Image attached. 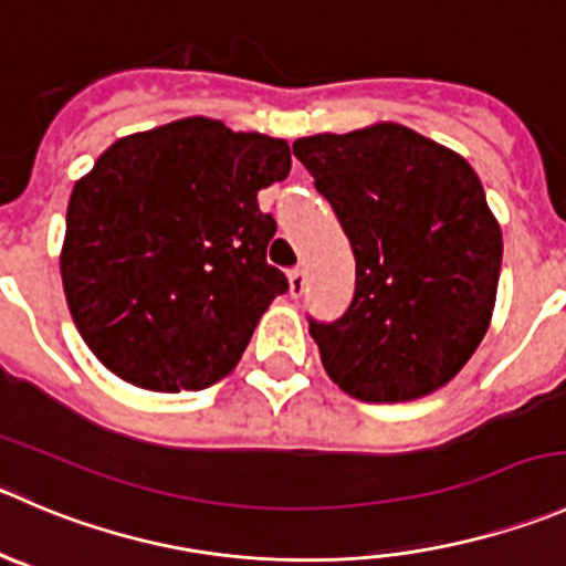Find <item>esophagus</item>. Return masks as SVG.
<instances>
[{"mask_svg":"<svg viewBox=\"0 0 566 566\" xmlns=\"http://www.w3.org/2000/svg\"><path fill=\"white\" fill-rule=\"evenodd\" d=\"M287 279H290V295H293V298L304 295V290H306V271H304V268H293V271L287 273Z\"/></svg>","mask_w":566,"mask_h":566,"instance_id":"34e87169","label":"esophagus"}]
</instances>
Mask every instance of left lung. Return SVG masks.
Returning a JSON list of instances; mask_svg holds the SVG:
<instances>
[{
  "label": "left lung",
  "mask_w": 566,
  "mask_h": 566,
  "mask_svg": "<svg viewBox=\"0 0 566 566\" xmlns=\"http://www.w3.org/2000/svg\"><path fill=\"white\" fill-rule=\"evenodd\" d=\"M348 234L356 290L310 334L332 381L367 403H400L451 381L490 328L503 238L464 157L400 124L298 137Z\"/></svg>",
  "instance_id": "1"
}]
</instances>
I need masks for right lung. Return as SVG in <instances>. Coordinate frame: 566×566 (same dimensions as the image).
<instances>
[{
    "label": "right lung",
    "instance_id": "1",
    "mask_svg": "<svg viewBox=\"0 0 566 566\" xmlns=\"http://www.w3.org/2000/svg\"><path fill=\"white\" fill-rule=\"evenodd\" d=\"M290 146L221 120H174L115 140L71 190L60 254L82 339L124 381L205 389L234 370L262 312L287 293L256 193Z\"/></svg>",
    "mask_w": 566,
    "mask_h": 566
}]
</instances>
